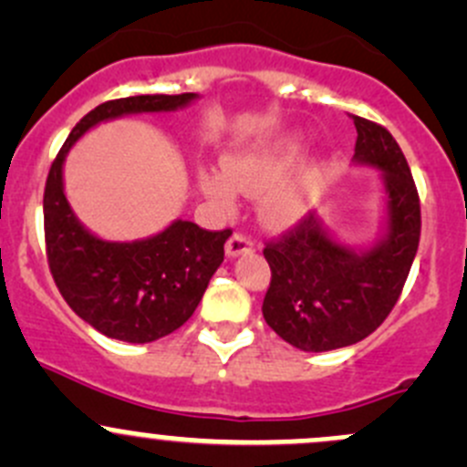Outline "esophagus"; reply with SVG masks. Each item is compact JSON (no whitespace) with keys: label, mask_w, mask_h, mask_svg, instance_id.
I'll return each mask as SVG.
<instances>
[{"label":"esophagus","mask_w":467,"mask_h":467,"mask_svg":"<svg viewBox=\"0 0 467 467\" xmlns=\"http://www.w3.org/2000/svg\"><path fill=\"white\" fill-rule=\"evenodd\" d=\"M253 242L246 237V234H239L234 233L233 237L228 239V244H225V255L228 257H239V255H246V253H253Z\"/></svg>","instance_id":"34e87169"}]
</instances>
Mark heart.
<instances>
[{
    "label": "heart",
    "mask_w": 467,
    "mask_h": 467,
    "mask_svg": "<svg viewBox=\"0 0 467 467\" xmlns=\"http://www.w3.org/2000/svg\"><path fill=\"white\" fill-rule=\"evenodd\" d=\"M300 149V135H285L273 142L225 155L223 173L199 169L196 181L201 194L221 210H233L237 192L262 196V219L273 228H289L309 210L318 173L317 164H307L303 171L284 181L298 160Z\"/></svg>",
    "instance_id": "obj_1"
}]
</instances>
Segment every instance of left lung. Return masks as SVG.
Masks as SVG:
<instances>
[{"label":"left lung","mask_w":467,"mask_h":467,"mask_svg":"<svg viewBox=\"0 0 467 467\" xmlns=\"http://www.w3.org/2000/svg\"><path fill=\"white\" fill-rule=\"evenodd\" d=\"M352 162L381 176V225L368 246L341 242L309 214L298 230L264 248L271 286L268 327L305 352L352 346L384 323L398 303L420 242V201L404 153L384 126L355 117Z\"/></svg>","instance_id":"left-lung-1"}]
</instances>
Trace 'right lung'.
<instances>
[{
    "label": "right lung",
    "instance_id": "1",
    "mask_svg": "<svg viewBox=\"0 0 467 467\" xmlns=\"http://www.w3.org/2000/svg\"><path fill=\"white\" fill-rule=\"evenodd\" d=\"M199 94H140L89 110L72 129L49 169L45 187V242L51 275L69 307L106 337L150 343L194 314L212 275L223 262L233 233H207L176 219L135 242H110L81 223L65 194V160L99 124L142 112H176Z\"/></svg>",
    "mask_w": 467,
    "mask_h": 467
}]
</instances>
